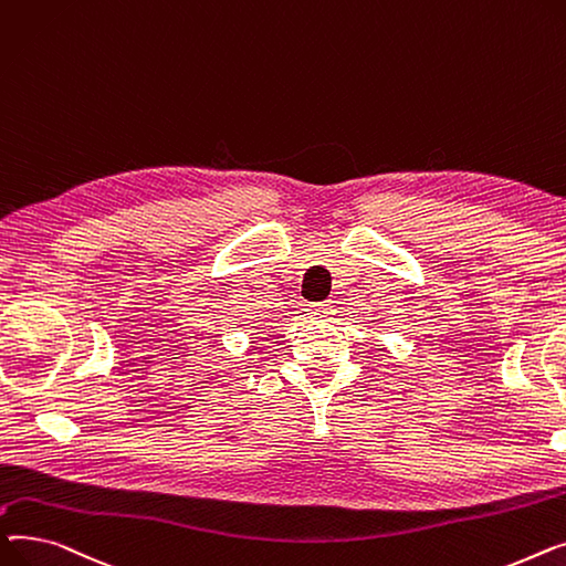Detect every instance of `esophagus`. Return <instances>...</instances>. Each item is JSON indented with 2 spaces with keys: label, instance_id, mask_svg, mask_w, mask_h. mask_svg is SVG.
Instances as JSON below:
<instances>
[{
  "label": "esophagus",
  "instance_id": "esophagus-1",
  "mask_svg": "<svg viewBox=\"0 0 566 566\" xmlns=\"http://www.w3.org/2000/svg\"><path fill=\"white\" fill-rule=\"evenodd\" d=\"M308 313H311V317H313L315 322H328L331 315H334V308H331L326 302H319V304H313V306L308 308Z\"/></svg>",
  "mask_w": 566,
  "mask_h": 566
}]
</instances>
